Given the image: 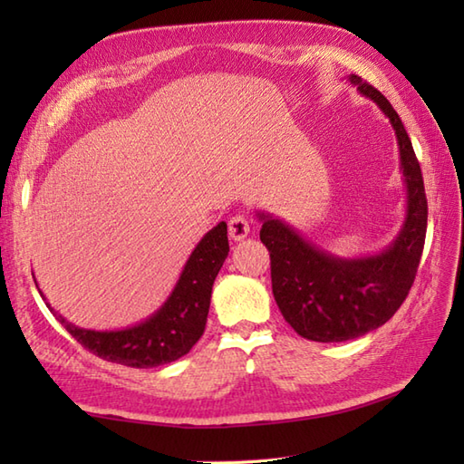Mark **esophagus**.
<instances>
[{
	"label": "esophagus",
	"mask_w": 464,
	"mask_h": 464,
	"mask_svg": "<svg viewBox=\"0 0 464 464\" xmlns=\"http://www.w3.org/2000/svg\"><path fill=\"white\" fill-rule=\"evenodd\" d=\"M249 219L245 215H233L229 219V237L233 241H243L249 235Z\"/></svg>",
	"instance_id": "esophagus-1"
}]
</instances>
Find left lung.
I'll return each mask as SVG.
<instances>
[{"label": "left lung", "mask_w": 464, "mask_h": 464, "mask_svg": "<svg viewBox=\"0 0 464 464\" xmlns=\"http://www.w3.org/2000/svg\"><path fill=\"white\" fill-rule=\"evenodd\" d=\"M347 82L379 105L395 130L407 215L389 247L367 257H337L271 213L257 211L261 241L271 255L273 297L285 321L301 337L317 343L359 339L387 323L415 281L427 233V195L420 165L399 113L387 97L349 75Z\"/></svg>", "instance_id": "8db88e82"}]
</instances>
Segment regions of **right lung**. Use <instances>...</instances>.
I'll return each instance as SVG.
<instances>
[{
  "label": "right lung",
  "instance_id": "1",
  "mask_svg": "<svg viewBox=\"0 0 464 464\" xmlns=\"http://www.w3.org/2000/svg\"><path fill=\"white\" fill-rule=\"evenodd\" d=\"M227 255H229V239H227V223L221 221L197 243L179 275V281L175 283L161 307L151 317L127 329H82L53 311L52 304H45L67 333L97 357L133 369H153L181 359L201 339L213 283Z\"/></svg>",
  "mask_w": 464,
  "mask_h": 464
}]
</instances>
